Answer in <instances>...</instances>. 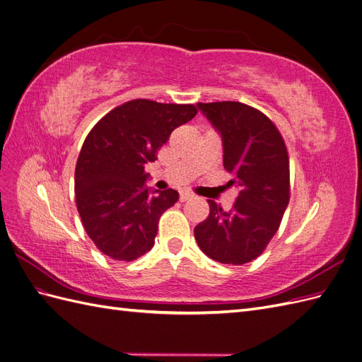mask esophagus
Returning <instances> with one entry per match:
<instances>
[{
  "instance_id": "1",
  "label": "esophagus",
  "mask_w": 362,
  "mask_h": 362,
  "mask_svg": "<svg viewBox=\"0 0 362 362\" xmlns=\"http://www.w3.org/2000/svg\"><path fill=\"white\" fill-rule=\"evenodd\" d=\"M190 198H193V193L189 192V190H182V192L180 193V201H181V202L187 201V199H190Z\"/></svg>"
}]
</instances>
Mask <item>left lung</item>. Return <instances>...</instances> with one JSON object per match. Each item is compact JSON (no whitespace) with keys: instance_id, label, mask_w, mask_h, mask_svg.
<instances>
[{"instance_id":"8db88e82","label":"left lung","mask_w":362,"mask_h":362,"mask_svg":"<svg viewBox=\"0 0 362 362\" xmlns=\"http://www.w3.org/2000/svg\"><path fill=\"white\" fill-rule=\"evenodd\" d=\"M222 137L223 168L238 189L233 210L208 201L210 214L194 228L206 257L242 266L262 254L276 234L290 201L287 146L275 124L259 110L235 101L199 103Z\"/></svg>"}]
</instances>
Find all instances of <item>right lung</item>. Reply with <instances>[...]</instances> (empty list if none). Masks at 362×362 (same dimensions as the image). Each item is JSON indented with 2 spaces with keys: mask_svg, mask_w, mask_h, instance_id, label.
<instances>
[{
  "mask_svg": "<svg viewBox=\"0 0 362 362\" xmlns=\"http://www.w3.org/2000/svg\"><path fill=\"white\" fill-rule=\"evenodd\" d=\"M196 113L192 104L133 100L87 134L76 160L75 199L87 235L104 255L133 261L154 246L160 217L180 194L148 189L145 164Z\"/></svg>",
  "mask_w": 362,
  "mask_h": 362,
  "instance_id": "right-lung-1",
  "label": "right lung"
}]
</instances>
